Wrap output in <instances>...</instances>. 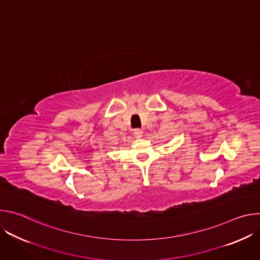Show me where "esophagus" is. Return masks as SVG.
Masks as SVG:
<instances>
[{
	"instance_id": "34e87169",
	"label": "esophagus",
	"mask_w": 260,
	"mask_h": 260,
	"mask_svg": "<svg viewBox=\"0 0 260 260\" xmlns=\"http://www.w3.org/2000/svg\"><path fill=\"white\" fill-rule=\"evenodd\" d=\"M134 135H135V137H136L137 139H140V138L143 137V131H141V129H135Z\"/></svg>"
}]
</instances>
